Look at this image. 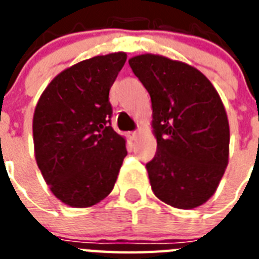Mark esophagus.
Returning <instances> with one entry per match:
<instances>
[{"label":"esophagus","instance_id":"34e87169","mask_svg":"<svg viewBox=\"0 0 259 259\" xmlns=\"http://www.w3.org/2000/svg\"><path fill=\"white\" fill-rule=\"evenodd\" d=\"M138 136H140V132H133V133H130V138H132L133 141H136V140H137Z\"/></svg>","mask_w":259,"mask_h":259}]
</instances>
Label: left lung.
Here are the masks:
<instances>
[{
  "instance_id": "8db88e82",
  "label": "left lung",
  "mask_w": 259,
  "mask_h": 259,
  "mask_svg": "<svg viewBox=\"0 0 259 259\" xmlns=\"http://www.w3.org/2000/svg\"><path fill=\"white\" fill-rule=\"evenodd\" d=\"M129 64L152 99L157 140V152L146 164L152 191L175 208L204 204L229 164V119L219 94L187 63L144 54Z\"/></svg>"
}]
</instances>
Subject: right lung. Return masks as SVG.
<instances>
[{
  "mask_svg": "<svg viewBox=\"0 0 259 259\" xmlns=\"http://www.w3.org/2000/svg\"><path fill=\"white\" fill-rule=\"evenodd\" d=\"M125 52L94 56L56 75L33 114L34 157L55 196L86 208L114 188L126 157V140L110 126L109 91Z\"/></svg>",
  "mask_w": 259,
  "mask_h": 259,
  "instance_id": "add662e5",
  "label": "right lung"
}]
</instances>
